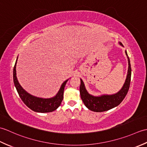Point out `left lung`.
<instances>
[{
    "label": "left lung",
    "instance_id": "1",
    "mask_svg": "<svg viewBox=\"0 0 147 147\" xmlns=\"http://www.w3.org/2000/svg\"><path fill=\"white\" fill-rule=\"evenodd\" d=\"M119 43L122 47H123L122 43L119 42ZM125 53L127 58V61H128V70H127L125 83L117 93L113 95H102L98 96L92 95L87 92L83 80L80 79L81 85L80 92L81 98L84 104L89 110L96 112L107 111L119 105L125 98L129 88L131 76V67L129 58L127 55L126 51H125Z\"/></svg>",
    "mask_w": 147,
    "mask_h": 147
}]
</instances>
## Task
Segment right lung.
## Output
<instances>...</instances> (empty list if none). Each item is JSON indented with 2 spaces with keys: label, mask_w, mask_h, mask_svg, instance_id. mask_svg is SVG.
Here are the masks:
<instances>
[{
  "label": "right lung",
  "mask_w": 147,
  "mask_h": 147,
  "mask_svg": "<svg viewBox=\"0 0 147 147\" xmlns=\"http://www.w3.org/2000/svg\"><path fill=\"white\" fill-rule=\"evenodd\" d=\"M17 60L18 58L13 69V81L18 94L24 103V104L30 109H32V111L37 112H42V113L51 112L56 110L60 106L62 100H63L64 87L68 80H65L62 84L58 93L54 97L49 98L36 97V96L32 95L26 92L19 83L16 76V69Z\"/></svg>",
  "instance_id": "add662e5"
}]
</instances>
